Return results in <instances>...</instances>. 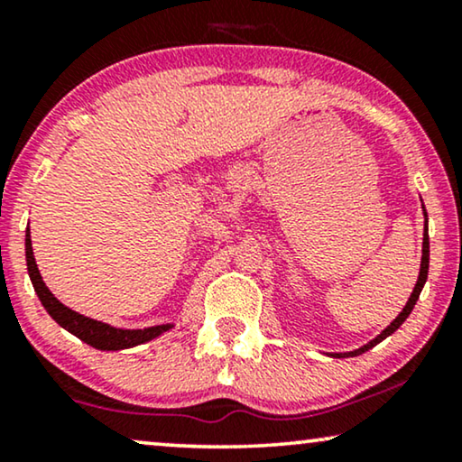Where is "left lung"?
<instances>
[{"label": "left lung", "mask_w": 462, "mask_h": 462, "mask_svg": "<svg viewBox=\"0 0 462 462\" xmlns=\"http://www.w3.org/2000/svg\"><path fill=\"white\" fill-rule=\"evenodd\" d=\"M422 201V199H420ZM422 214H425V233H422V256H420V271H419V280H416V283H414V290H412V294H410V299H408V302H406V307L402 309V313L397 315V318L391 321V324L384 328V330L378 334L376 338H372L370 343H365L364 346H359V349H356V351H346V353H328V356L330 357H356V356H362V353H365V351H370L372 346H376L378 343H381V340H384L387 337H391V334H393L397 328H400L403 321L408 319V315L412 313V309H414V305H416V300H419V296H420V292H422V286H425V282H427V275H429V218H427V210H425V204H422Z\"/></svg>", "instance_id": "1"}]
</instances>
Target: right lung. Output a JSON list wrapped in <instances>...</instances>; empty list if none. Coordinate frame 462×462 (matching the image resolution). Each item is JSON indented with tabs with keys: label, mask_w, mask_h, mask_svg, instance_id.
Listing matches in <instances>:
<instances>
[{
	"label": "right lung",
	"mask_w": 462,
	"mask_h": 462,
	"mask_svg": "<svg viewBox=\"0 0 462 462\" xmlns=\"http://www.w3.org/2000/svg\"><path fill=\"white\" fill-rule=\"evenodd\" d=\"M24 256H27V271L31 277V283H33L35 294L40 296L42 305L50 313L56 324L65 328L67 332H71L73 337L84 340L86 345L94 346V349L100 351H122L130 349V346L149 343L160 337V334L168 332L174 324H162V326H151L144 328V330H125V328H116L105 324V321L86 318L73 309L62 305V302L56 299V296L50 292L46 283L42 280L40 269H37L35 256H33V245H31V231L27 226V236H24Z\"/></svg>",
	"instance_id": "1"
}]
</instances>
